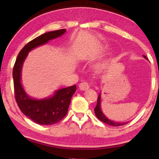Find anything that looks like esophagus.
Masks as SVG:
<instances>
[{"mask_svg": "<svg viewBox=\"0 0 159 159\" xmlns=\"http://www.w3.org/2000/svg\"><path fill=\"white\" fill-rule=\"evenodd\" d=\"M89 88V84L87 81H83L79 84V89L81 90H86Z\"/></svg>", "mask_w": 159, "mask_h": 159, "instance_id": "esophagus-1", "label": "esophagus"}]
</instances>
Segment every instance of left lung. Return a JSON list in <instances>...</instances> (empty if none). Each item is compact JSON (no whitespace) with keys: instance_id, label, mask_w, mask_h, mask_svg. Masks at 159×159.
Here are the masks:
<instances>
[{"instance_id":"8db88e82","label":"left lung","mask_w":159,"mask_h":159,"mask_svg":"<svg viewBox=\"0 0 159 159\" xmlns=\"http://www.w3.org/2000/svg\"><path fill=\"white\" fill-rule=\"evenodd\" d=\"M143 57L146 58V59H147V57L144 55ZM94 111H95V114H96V117H97L99 120H101L102 122L108 124V125H113V126H120V125H125V124L128 123V122L127 123H116V122H114L112 121V120L107 119L101 110V94L98 95V98H97V104H96V106L94 108Z\"/></svg>"}]
</instances>
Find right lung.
Returning <instances> with one entry per match:
<instances>
[{
	"label": "right lung",
	"mask_w": 159,
	"mask_h": 159,
	"mask_svg": "<svg viewBox=\"0 0 159 159\" xmlns=\"http://www.w3.org/2000/svg\"><path fill=\"white\" fill-rule=\"evenodd\" d=\"M65 32V29H61L45 33L29 42L20 51L14 64L12 77L15 98L18 106L25 116L39 125H52L60 122L68 112L72 95L76 91V85L57 90L52 97L39 100L34 99L27 96L21 85V68L30 51L45 44L49 40L59 37Z\"/></svg>",
	"instance_id": "right-lung-1"
}]
</instances>
